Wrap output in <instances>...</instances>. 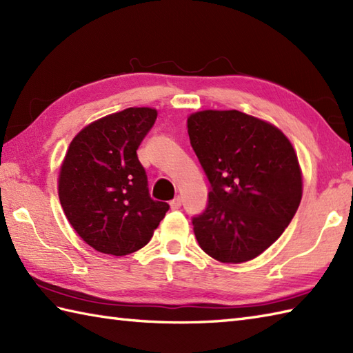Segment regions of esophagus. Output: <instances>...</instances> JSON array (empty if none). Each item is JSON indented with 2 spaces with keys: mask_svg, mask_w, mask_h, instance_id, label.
Segmentation results:
<instances>
[{
  "mask_svg": "<svg viewBox=\"0 0 353 353\" xmlns=\"http://www.w3.org/2000/svg\"><path fill=\"white\" fill-rule=\"evenodd\" d=\"M170 206H171V209H179L182 206V199L181 197H176V199H172L171 201H170Z\"/></svg>",
  "mask_w": 353,
  "mask_h": 353,
  "instance_id": "obj_1",
  "label": "esophagus"
}]
</instances>
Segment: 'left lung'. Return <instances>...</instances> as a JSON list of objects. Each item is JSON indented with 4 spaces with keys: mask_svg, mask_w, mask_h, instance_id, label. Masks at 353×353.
I'll list each match as a JSON object with an SVG mask.
<instances>
[{
    "mask_svg": "<svg viewBox=\"0 0 353 353\" xmlns=\"http://www.w3.org/2000/svg\"><path fill=\"white\" fill-rule=\"evenodd\" d=\"M191 147L209 181L194 234L209 256L250 261L288 228L302 200V172L287 137L239 110H203L188 118Z\"/></svg>",
    "mask_w": 353,
    "mask_h": 353,
    "instance_id": "8db88e82",
    "label": "left lung"
}]
</instances>
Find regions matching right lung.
<instances>
[{
  "mask_svg": "<svg viewBox=\"0 0 353 353\" xmlns=\"http://www.w3.org/2000/svg\"><path fill=\"white\" fill-rule=\"evenodd\" d=\"M157 112L129 108L85 127L70 144L59 199L74 230L97 252L123 256L142 249L170 205L150 197L137 150Z\"/></svg>",
  "mask_w": 353,
  "mask_h": 353,
  "instance_id": "obj_1",
  "label": "right lung"
}]
</instances>
